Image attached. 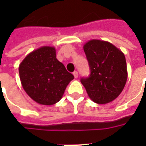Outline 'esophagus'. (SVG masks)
Here are the masks:
<instances>
[{"label":"esophagus","instance_id":"esophagus-1","mask_svg":"<svg viewBox=\"0 0 146 146\" xmlns=\"http://www.w3.org/2000/svg\"><path fill=\"white\" fill-rule=\"evenodd\" d=\"M73 76H74V77H75V78H77V77H78V73H77L76 71L73 72Z\"/></svg>","mask_w":146,"mask_h":146}]
</instances>
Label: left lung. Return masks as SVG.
Returning a JSON list of instances; mask_svg holds the SVG:
<instances>
[{
	"label": "left lung",
	"mask_w": 146,
	"mask_h": 146,
	"mask_svg": "<svg viewBox=\"0 0 146 146\" xmlns=\"http://www.w3.org/2000/svg\"><path fill=\"white\" fill-rule=\"evenodd\" d=\"M91 74L80 81L89 98L98 104L116 99L127 80L124 54L110 42L91 40L84 45Z\"/></svg>",
	"instance_id": "obj_1"
}]
</instances>
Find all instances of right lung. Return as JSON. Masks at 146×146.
<instances>
[{
    "label": "right lung",
    "instance_id": "add662e5",
    "mask_svg": "<svg viewBox=\"0 0 146 146\" xmlns=\"http://www.w3.org/2000/svg\"><path fill=\"white\" fill-rule=\"evenodd\" d=\"M19 73L24 91L44 106L57 103L74 78L56 58V50L51 46H43L27 54L19 64Z\"/></svg>",
    "mask_w": 146,
    "mask_h": 146
}]
</instances>
